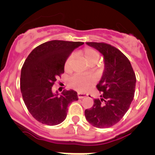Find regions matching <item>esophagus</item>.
Returning a JSON list of instances; mask_svg holds the SVG:
<instances>
[{
    "instance_id": "esophagus-1",
    "label": "esophagus",
    "mask_w": 155,
    "mask_h": 155,
    "mask_svg": "<svg viewBox=\"0 0 155 155\" xmlns=\"http://www.w3.org/2000/svg\"><path fill=\"white\" fill-rule=\"evenodd\" d=\"M87 97V94L86 93H78V98L79 99H83L84 97Z\"/></svg>"
}]
</instances>
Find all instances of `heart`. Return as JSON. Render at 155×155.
Wrapping results in <instances>:
<instances>
[{
    "label": "heart",
    "mask_w": 155,
    "mask_h": 155,
    "mask_svg": "<svg viewBox=\"0 0 155 155\" xmlns=\"http://www.w3.org/2000/svg\"><path fill=\"white\" fill-rule=\"evenodd\" d=\"M79 55L90 65H94L98 61L100 55L95 49L92 48H86L79 52ZM73 63V56L69 55L65 62V70H70ZM93 79L90 76L83 74H76L69 79V85L78 91H85L88 86L91 85Z\"/></svg>",
    "instance_id": "b5f03b06"
}]
</instances>
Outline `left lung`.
<instances>
[{"instance_id": "left-lung-1", "label": "left lung", "mask_w": 155, "mask_h": 155, "mask_svg": "<svg viewBox=\"0 0 155 155\" xmlns=\"http://www.w3.org/2000/svg\"><path fill=\"white\" fill-rule=\"evenodd\" d=\"M101 53L104 71L97 87L100 98L85 110L88 122L95 127L107 128L119 122L134 97L136 76L129 59L120 50L106 43L86 42Z\"/></svg>"}]
</instances>
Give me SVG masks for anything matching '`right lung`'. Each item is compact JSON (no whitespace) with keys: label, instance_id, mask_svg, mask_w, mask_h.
I'll return each instance as SVG.
<instances>
[{"label":"right lung","instance_id":"add662e5","mask_svg":"<svg viewBox=\"0 0 155 155\" xmlns=\"http://www.w3.org/2000/svg\"><path fill=\"white\" fill-rule=\"evenodd\" d=\"M84 43L53 40L40 45L31 51L21 72V92L25 104L35 119L43 124L55 126L63 122L68 106L78 100L74 90L61 94L51 90L54 83L64 72L66 58Z\"/></svg>","mask_w":155,"mask_h":155}]
</instances>
